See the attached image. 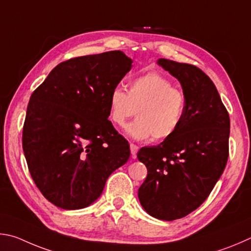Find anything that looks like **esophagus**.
I'll list each match as a JSON object with an SVG mask.
<instances>
[{
	"label": "esophagus",
	"instance_id": "1",
	"mask_svg": "<svg viewBox=\"0 0 251 251\" xmlns=\"http://www.w3.org/2000/svg\"><path fill=\"white\" fill-rule=\"evenodd\" d=\"M130 151H131V154H132V157H135L137 156V153L139 151V147L135 146V144L131 143L130 144Z\"/></svg>",
	"mask_w": 251,
	"mask_h": 251
}]
</instances>
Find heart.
I'll use <instances>...</instances> for the list:
<instances>
[{"label":"heart","mask_w":251,"mask_h":251,"mask_svg":"<svg viewBox=\"0 0 251 251\" xmlns=\"http://www.w3.org/2000/svg\"><path fill=\"white\" fill-rule=\"evenodd\" d=\"M138 112L137 113L136 111ZM186 111V96L172 80L157 73H147L129 83V90L113 88L109 95V119L123 126L133 116L137 120L126 128L131 138L163 141L177 132Z\"/></svg>","instance_id":"heart-1"}]
</instances>
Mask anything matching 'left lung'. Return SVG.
I'll return each instance as SVG.
<instances>
[{"label": "left lung", "mask_w": 251, "mask_h": 251, "mask_svg": "<svg viewBox=\"0 0 251 251\" xmlns=\"http://www.w3.org/2000/svg\"><path fill=\"white\" fill-rule=\"evenodd\" d=\"M186 96L182 126L159 146L140 149L148 169L138 196L148 214L162 221L185 217L199 208L221 177L229 155V114L214 82L191 64L160 58Z\"/></svg>", "instance_id": "obj_1"}]
</instances>
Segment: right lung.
I'll use <instances>...</instances> for the list:
<instances>
[{"label": "right lung", "instance_id": "add662e5", "mask_svg": "<svg viewBox=\"0 0 251 251\" xmlns=\"http://www.w3.org/2000/svg\"><path fill=\"white\" fill-rule=\"evenodd\" d=\"M131 64L120 50L75 57L57 65L30 96L24 155L37 188L57 207L89 206L128 162L129 143L108 117L110 92Z\"/></svg>", "mask_w": 251, "mask_h": 251}]
</instances>
